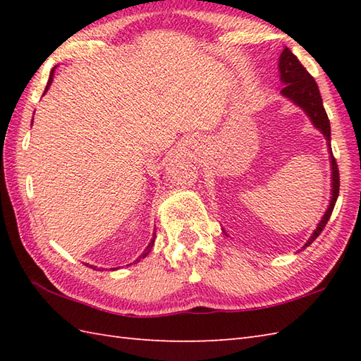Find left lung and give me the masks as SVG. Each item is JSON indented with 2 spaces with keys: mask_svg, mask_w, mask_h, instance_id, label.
Masks as SVG:
<instances>
[{
  "mask_svg": "<svg viewBox=\"0 0 361 361\" xmlns=\"http://www.w3.org/2000/svg\"><path fill=\"white\" fill-rule=\"evenodd\" d=\"M279 79L283 88L281 90V94L287 97L290 102H293L296 106H299L305 114H307L313 127L318 128L321 133L324 135L326 142H327V150L331 153V171H332V190H331V200H329V206L324 212V216L321 217L319 224L317 225V229L312 233L309 240L304 243L301 250H305L312 245V242L317 239V237L323 231L324 226L327 225L329 219L332 216V211L335 208L336 198H338L340 192V173L338 167H336L335 158L332 155V147H331V122H329L327 113L324 110L323 99H321L319 90L315 79L307 73V70L301 65L298 57L291 52L288 48H283L281 56H279Z\"/></svg>",
  "mask_w": 361,
  "mask_h": 361,
  "instance_id": "1",
  "label": "left lung"
}]
</instances>
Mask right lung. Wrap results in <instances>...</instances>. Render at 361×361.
I'll list each match as a JSON object with an SVG mask.
<instances>
[{
    "mask_svg": "<svg viewBox=\"0 0 361 361\" xmlns=\"http://www.w3.org/2000/svg\"><path fill=\"white\" fill-rule=\"evenodd\" d=\"M54 73H56V68H52V70H51V74H49V80H48V85H46V88H44V93H46V91H48V90H49V87H51L52 79H54ZM44 93H43V94H44ZM155 237H157V233H153V237H152V240L149 242L147 248H145V250H144V252H142V255H141L140 257H137V259L135 260V264H136V262H140L141 259L147 257V255H149L150 250H152V247H153V243H155ZM87 267H88V264H87ZM90 268H93V265H90ZM93 270H96V267L93 268ZM111 270H116V268H111Z\"/></svg>",
    "mask_w": 361,
    "mask_h": 361,
    "instance_id": "obj_1",
    "label": "right lung"
}]
</instances>
